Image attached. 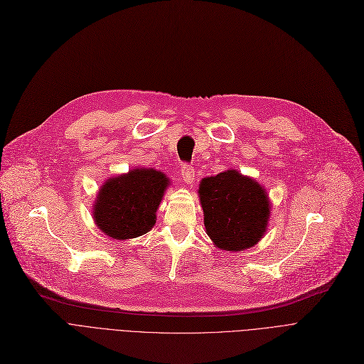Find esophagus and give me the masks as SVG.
<instances>
[{"label":"esophagus","mask_w":364,"mask_h":364,"mask_svg":"<svg viewBox=\"0 0 364 364\" xmlns=\"http://www.w3.org/2000/svg\"><path fill=\"white\" fill-rule=\"evenodd\" d=\"M181 177H183L186 184H192L193 180H195V169H193V166L184 164L181 166Z\"/></svg>","instance_id":"34e87169"}]
</instances>
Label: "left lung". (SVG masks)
Segmentation results:
<instances>
[{
    "mask_svg": "<svg viewBox=\"0 0 364 364\" xmlns=\"http://www.w3.org/2000/svg\"><path fill=\"white\" fill-rule=\"evenodd\" d=\"M206 235L223 251L255 246L267 230L270 200L265 188L236 169H227L199 184Z\"/></svg>",
    "mask_w": 364,
    "mask_h": 364,
    "instance_id": "8db88e82",
    "label": "left lung"
}]
</instances>
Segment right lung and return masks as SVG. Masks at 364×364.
Instances as JSON below:
<instances>
[{
	"label": "right lung",
	"mask_w": 364,
	"mask_h": 364,
	"mask_svg": "<svg viewBox=\"0 0 364 364\" xmlns=\"http://www.w3.org/2000/svg\"><path fill=\"white\" fill-rule=\"evenodd\" d=\"M169 178L162 171L136 168L109 178L92 206L95 225L112 239L139 237L151 230Z\"/></svg>",
	"instance_id": "1"
}]
</instances>
